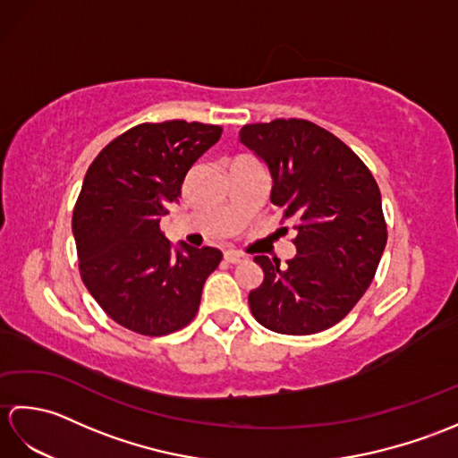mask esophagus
<instances>
[{
	"label": "esophagus",
	"mask_w": 458,
	"mask_h": 458,
	"mask_svg": "<svg viewBox=\"0 0 458 458\" xmlns=\"http://www.w3.org/2000/svg\"><path fill=\"white\" fill-rule=\"evenodd\" d=\"M224 259H226L228 264H242V261H246V258L238 254V251H226V254H224Z\"/></svg>",
	"instance_id": "1"
}]
</instances>
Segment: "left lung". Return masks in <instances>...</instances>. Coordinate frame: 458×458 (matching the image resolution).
Instances as JSON below:
<instances>
[{"label":"left lung","mask_w":458,"mask_h":458,"mask_svg":"<svg viewBox=\"0 0 458 458\" xmlns=\"http://www.w3.org/2000/svg\"><path fill=\"white\" fill-rule=\"evenodd\" d=\"M240 141L267 163L271 202L281 224L295 222L297 246L287 267L254 258L264 284L248 297L251 315L279 335L335 327L372 284L387 242L374 174L344 141L309 120L246 123Z\"/></svg>","instance_id":"1"}]
</instances>
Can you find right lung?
Listing matches in <instances>:
<instances>
[{
    "mask_svg": "<svg viewBox=\"0 0 458 458\" xmlns=\"http://www.w3.org/2000/svg\"><path fill=\"white\" fill-rule=\"evenodd\" d=\"M212 123L169 120L133 125L96 155L72 212L86 289L104 313L143 336L187 327L222 251H173L159 220L179 202L189 169L220 140Z\"/></svg>",
    "mask_w": 458,
    "mask_h": 458,
    "instance_id": "right-lung-1",
    "label": "right lung"
}]
</instances>
